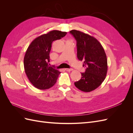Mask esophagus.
<instances>
[{"mask_svg":"<svg viewBox=\"0 0 133 133\" xmlns=\"http://www.w3.org/2000/svg\"><path fill=\"white\" fill-rule=\"evenodd\" d=\"M65 70L67 71H71L73 70V69H71V68H66Z\"/></svg>","mask_w":133,"mask_h":133,"instance_id":"34e87169","label":"esophagus"}]
</instances>
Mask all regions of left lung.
I'll list each match as a JSON object with an SVG mask.
<instances>
[{
  "label": "left lung",
  "mask_w": 133,
  "mask_h": 133,
  "mask_svg": "<svg viewBox=\"0 0 133 133\" xmlns=\"http://www.w3.org/2000/svg\"><path fill=\"white\" fill-rule=\"evenodd\" d=\"M70 33L76 41L77 57L83 61L86 68L82 78L74 83L75 86L84 92L96 89L103 82L107 74L108 63L105 52L102 44L92 36L79 30Z\"/></svg>",
  "instance_id": "1"
}]
</instances>
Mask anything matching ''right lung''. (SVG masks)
<instances>
[{"label": "right lung", "instance_id": "add662e5", "mask_svg": "<svg viewBox=\"0 0 133 133\" xmlns=\"http://www.w3.org/2000/svg\"><path fill=\"white\" fill-rule=\"evenodd\" d=\"M66 32L54 30L33 40L24 58L25 73L30 83L41 90L49 89L57 82L60 72L48 65L51 44L65 37Z\"/></svg>", "mask_w": 133, "mask_h": 133}]
</instances>
